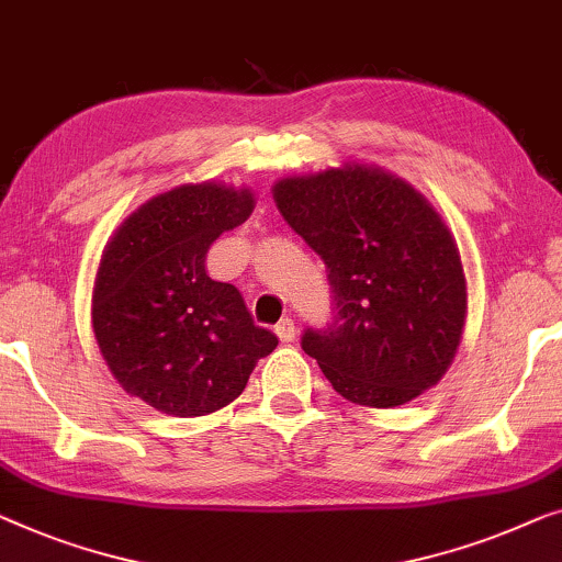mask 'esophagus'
<instances>
[{
	"label": "esophagus",
	"mask_w": 562,
	"mask_h": 562,
	"mask_svg": "<svg viewBox=\"0 0 562 562\" xmlns=\"http://www.w3.org/2000/svg\"><path fill=\"white\" fill-rule=\"evenodd\" d=\"M276 337H279L281 341H291L296 337V324L294 319H289V316H283V319L276 324Z\"/></svg>",
	"instance_id": "1"
}]
</instances>
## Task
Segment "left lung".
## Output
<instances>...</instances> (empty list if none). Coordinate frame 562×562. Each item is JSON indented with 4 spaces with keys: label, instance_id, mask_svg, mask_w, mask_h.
Wrapping results in <instances>:
<instances>
[{
    "label": "left lung",
    "instance_id": "8db88e82",
    "mask_svg": "<svg viewBox=\"0 0 562 562\" xmlns=\"http://www.w3.org/2000/svg\"><path fill=\"white\" fill-rule=\"evenodd\" d=\"M279 213L327 266L335 316L301 347L341 397L395 408L457 355L467 279L434 205L380 167L345 165L273 184Z\"/></svg>",
    "mask_w": 562,
    "mask_h": 562
}]
</instances>
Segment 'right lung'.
Instances as JSON below:
<instances>
[{
  "instance_id": "obj_1",
  "label": "right lung",
  "mask_w": 562,
  "mask_h": 562,
  "mask_svg": "<svg viewBox=\"0 0 562 562\" xmlns=\"http://www.w3.org/2000/svg\"><path fill=\"white\" fill-rule=\"evenodd\" d=\"M254 207L250 190L182 184L144 202L103 250L95 341L119 385L167 416L225 408L279 345L256 327L240 291L205 271L210 246Z\"/></svg>"
}]
</instances>
